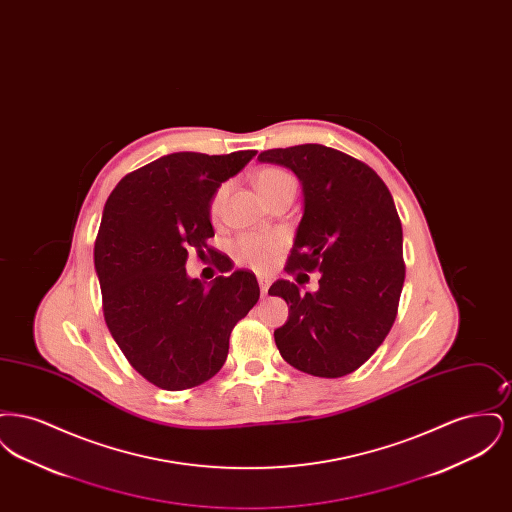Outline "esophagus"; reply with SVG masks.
<instances>
[{"label":"esophagus","instance_id":"esophagus-1","mask_svg":"<svg viewBox=\"0 0 512 512\" xmlns=\"http://www.w3.org/2000/svg\"><path fill=\"white\" fill-rule=\"evenodd\" d=\"M257 280H259V288H261V293H263V295H267L268 288H270V280H268L267 276H259Z\"/></svg>","mask_w":512,"mask_h":512}]
</instances>
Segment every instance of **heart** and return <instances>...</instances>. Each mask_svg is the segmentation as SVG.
<instances>
[{
	"label": "heart",
	"instance_id": "1",
	"mask_svg": "<svg viewBox=\"0 0 512 512\" xmlns=\"http://www.w3.org/2000/svg\"><path fill=\"white\" fill-rule=\"evenodd\" d=\"M255 186L270 203L274 197L295 190V180H293L292 174H288L278 167H265L255 174ZM228 192H230V184L224 182L215 190V194L211 195V199H209V217L211 219H220ZM282 245H284V240L278 234H242L234 242L232 249H234V257L240 265L263 272L272 267Z\"/></svg>",
	"mask_w": 512,
	"mask_h": 512
}]
</instances>
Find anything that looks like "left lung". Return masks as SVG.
<instances>
[{
	"mask_svg": "<svg viewBox=\"0 0 512 512\" xmlns=\"http://www.w3.org/2000/svg\"><path fill=\"white\" fill-rule=\"evenodd\" d=\"M259 161L292 169L305 209L286 272H320L318 292L276 280L290 317L274 330L293 368L341 378L374 355L397 317L405 282L403 230L384 180L366 163L320 144L261 151Z\"/></svg>",
	"mask_w": 512,
	"mask_h": 512,
	"instance_id": "obj_1",
	"label": "left lung"
}]
</instances>
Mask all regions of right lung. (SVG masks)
I'll use <instances>...</instances> for the list:
<instances>
[{
	"instance_id": "right-lung-1",
	"label": "right lung",
	"mask_w": 512,
	"mask_h": 512,
	"mask_svg": "<svg viewBox=\"0 0 512 512\" xmlns=\"http://www.w3.org/2000/svg\"><path fill=\"white\" fill-rule=\"evenodd\" d=\"M255 153L165 155L126 174L103 207L94 245L103 317L126 361L161 390L213 378L234 326L259 301L251 270L209 286L186 274L190 251L220 272L230 268L228 255L207 244L215 236L209 199Z\"/></svg>"
}]
</instances>
